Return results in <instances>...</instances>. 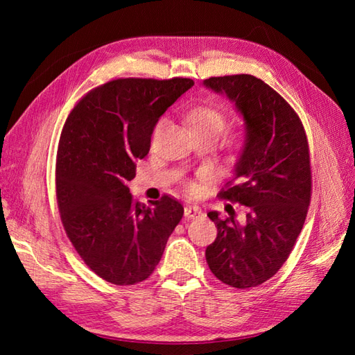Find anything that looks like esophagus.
<instances>
[{"instance_id":"esophagus-1","label":"esophagus","mask_w":355,"mask_h":355,"mask_svg":"<svg viewBox=\"0 0 355 355\" xmlns=\"http://www.w3.org/2000/svg\"><path fill=\"white\" fill-rule=\"evenodd\" d=\"M202 215L201 209L197 206H186L184 207V218L186 220H195V218H200Z\"/></svg>"}]
</instances>
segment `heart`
Masks as SVG:
<instances>
[{"mask_svg": "<svg viewBox=\"0 0 355 355\" xmlns=\"http://www.w3.org/2000/svg\"><path fill=\"white\" fill-rule=\"evenodd\" d=\"M187 122H189L195 135H214L215 139H218L227 126V117L215 105H200V107L191 110L187 114ZM163 123L164 120L157 123V131L160 130Z\"/></svg>", "mask_w": 355, "mask_h": 355, "instance_id": "obj_1", "label": "heart"}]
</instances>
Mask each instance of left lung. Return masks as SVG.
Masks as SVG:
<instances>
[{
	"label": "left lung",
	"instance_id": "obj_1",
	"mask_svg": "<svg viewBox=\"0 0 355 355\" xmlns=\"http://www.w3.org/2000/svg\"><path fill=\"white\" fill-rule=\"evenodd\" d=\"M202 85L235 105L244 120V146L235 175L220 197L247 207L207 216L218 229L206 259L221 282L250 288L268 281L288 258L304 227L311 198L308 141L296 112L266 82L252 74L209 78Z\"/></svg>",
	"mask_w": 355,
	"mask_h": 355
}]
</instances>
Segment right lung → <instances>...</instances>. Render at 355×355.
Segmentation results:
<instances>
[{"instance_id":"add662e5","label":"right lung","mask_w":355,"mask_h":355,"mask_svg":"<svg viewBox=\"0 0 355 355\" xmlns=\"http://www.w3.org/2000/svg\"><path fill=\"white\" fill-rule=\"evenodd\" d=\"M192 79H116L70 112L56 157V197L67 236L97 276L134 285L153 275L184 209L168 195L148 207L128 183L158 119Z\"/></svg>"}]
</instances>
